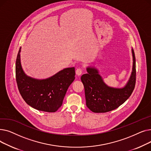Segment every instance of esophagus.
Returning a JSON list of instances; mask_svg holds the SVG:
<instances>
[{
    "mask_svg": "<svg viewBox=\"0 0 151 151\" xmlns=\"http://www.w3.org/2000/svg\"><path fill=\"white\" fill-rule=\"evenodd\" d=\"M76 74L78 76H80L82 74V70H81V68H77L76 70Z\"/></svg>",
    "mask_w": 151,
    "mask_h": 151,
    "instance_id": "34e87169",
    "label": "esophagus"
}]
</instances>
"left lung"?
<instances>
[{"instance_id": "obj_1", "label": "left lung", "mask_w": 151, "mask_h": 151, "mask_svg": "<svg viewBox=\"0 0 151 151\" xmlns=\"http://www.w3.org/2000/svg\"><path fill=\"white\" fill-rule=\"evenodd\" d=\"M133 67L128 82L122 88L108 86L94 67H87L88 73L81 76L84 87L86 106L93 113H106L121 106L133 92L136 83V61L132 49Z\"/></svg>"}]
</instances>
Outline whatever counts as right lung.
Returning a JSON list of instances; mask_svg holds the SVG:
<instances>
[{
  "mask_svg": "<svg viewBox=\"0 0 151 151\" xmlns=\"http://www.w3.org/2000/svg\"><path fill=\"white\" fill-rule=\"evenodd\" d=\"M21 48L16 61V80L21 96L27 104L37 110L55 112L62 106L68 87L75 79V67L64 68L43 80L33 78L23 71Z\"/></svg>",
  "mask_w": 151,
  "mask_h": 151,
  "instance_id": "1",
  "label": "right lung"
}]
</instances>
